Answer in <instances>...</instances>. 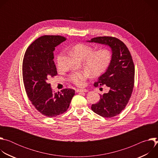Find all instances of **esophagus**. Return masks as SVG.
Instances as JSON below:
<instances>
[{"instance_id":"esophagus-1","label":"esophagus","mask_w":158,"mask_h":158,"mask_svg":"<svg viewBox=\"0 0 158 158\" xmlns=\"http://www.w3.org/2000/svg\"><path fill=\"white\" fill-rule=\"evenodd\" d=\"M88 91L87 89H77V91H76V92L77 93H86V92H87Z\"/></svg>"}]
</instances>
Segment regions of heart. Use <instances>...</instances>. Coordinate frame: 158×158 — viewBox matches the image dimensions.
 <instances>
[{"mask_svg":"<svg viewBox=\"0 0 158 158\" xmlns=\"http://www.w3.org/2000/svg\"><path fill=\"white\" fill-rule=\"evenodd\" d=\"M74 54L79 59L84 60L87 68L94 74H99L104 71L109 66L112 59L111 52L106 49H101L94 52L93 48L84 44H78L73 48ZM62 59V54L57 57V63L59 65ZM87 71H80L72 73L69 79L73 84L81 87L84 85L85 81L89 76Z\"/></svg>","mask_w":158,"mask_h":158,"instance_id":"heart-1","label":"heart"}]
</instances>
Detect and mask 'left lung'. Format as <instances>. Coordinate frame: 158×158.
Wrapping results in <instances>:
<instances>
[{"label": "left lung", "instance_id": "1", "mask_svg": "<svg viewBox=\"0 0 158 158\" xmlns=\"http://www.w3.org/2000/svg\"><path fill=\"white\" fill-rule=\"evenodd\" d=\"M87 42L106 45L111 49L110 63L94 84L106 85L109 91L100 95L99 101L92 104L91 109L102 117H114L125 108L133 90L135 69L131 55L126 45L116 37H98Z\"/></svg>", "mask_w": 158, "mask_h": 158}]
</instances>
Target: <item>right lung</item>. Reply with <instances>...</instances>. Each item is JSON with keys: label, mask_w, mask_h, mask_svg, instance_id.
<instances>
[{"label": "right lung", "mask_w": 158, "mask_h": 158, "mask_svg": "<svg viewBox=\"0 0 158 158\" xmlns=\"http://www.w3.org/2000/svg\"><path fill=\"white\" fill-rule=\"evenodd\" d=\"M65 40L59 35H44L27 48L22 63L25 89L32 105L42 115L54 118L69 108L75 94L72 89L55 93L48 80L57 74L53 60L55 48Z\"/></svg>", "instance_id": "1"}]
</instances>
